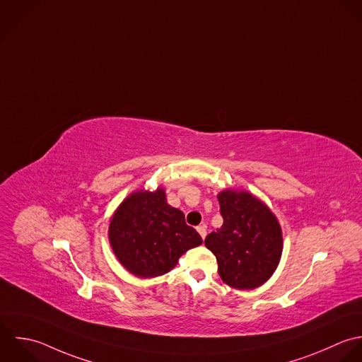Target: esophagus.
Listing matches in <instances>:
<instances>
[{
  "label": "esophagus",
  "instance_id": "34e87169",
  "mask_svg": "<svg viewBox=\"0 0 362 362\" xmlns=\"http://www.w3.org/2000/svg\"><path fill=\"white\" fill-rule=\"evenodd\" d=\"M197 233L200 234V237L204 240L206 238V235H207V227L203 224V226H199L197 227Z\"/></svg>",
  "mask_w": 362,
  "mask_h": 362
}]
</instances>
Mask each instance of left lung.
Masks as SVG:
<instances>
[{
    "mask_svg": "<svg viewBox=\"0 0 362 362\" xmlns=\"http://www.w3.org/2000/svg\"><path fill=\"white\" fill-rule=\"evenodd\" d=\"M217 199L224 223L204 244L217 258L220 278L234 289L259 288L279 265L281 224L272 210L247 190L227 189Z\"/></svg>",
    "mask_w": 362,
    "mask_h": 362,
    "instance_id": "obj_1",
    "label": "left lung"
}]
</instances>
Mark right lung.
<instances>
[{"instance_id":"1","label":"right lung","mask_w":362,"mask_h":362,"mask_svg":"<svg viewBox=\"0 0 362 362\" xmlns=\"http://www.w3.org/2000/svg\"><path fill=\"white\" fill-rule=\"evenodd\" d=\"M108 240L119 264L144 279L168 274L185 252L203 243L185 214L168 204L162 187L127 196L110 220Z\"/></svg>"}]
</instances>
